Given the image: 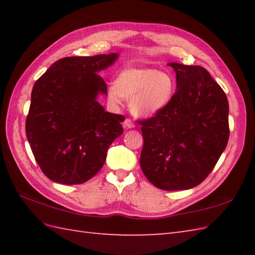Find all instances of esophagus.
I'll use <instances>...</instances> for the list:
<instances>
[{"instance_id": "34e87169", "label": "esophagus", "mask_w": 255, "mask_h": 255, "mask_svg": "<svg viewBox=\"0 0 255 255\" xmlns=\"http://www.w3.org/2000/svg\"><path fill=\"white\" fill-rule=\"evenodd\" d=\"M124 126L126 128H133L136 125H134V123L131 121L130 118H126L124 122Z\"/></svg>"}]
</instances>
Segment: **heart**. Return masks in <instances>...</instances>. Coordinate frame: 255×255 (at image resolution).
I'll return each instance as SVG.
<instances>
[{
  "label": "heart",
  "mask_w": 255,
  "mask_h": 255,
  "mask_svg": "<svg viewBox=\"0 0 255 255\" xmlns=\"http://www.w3.org/2000/svg\"><path fill=\"white\" fill-rule=\"evenodd\" d=\"M175 91L172 75L155 68H127L119 73L108 91V99L119 105L124 97L130 99V110L136 115L151 116L169 104Z\"/></svg>",
  "instance_id": "obj_1"
}]
</instances>
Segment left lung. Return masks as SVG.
I'll return each mask as SVG.
<instances>
[{
  "instance_id": "8db88e82",
  "label": "left lung",
  "mask_w": 255,
  "mask_h": 255,
  "mask_svg": "<svg viewBox=\"0 0 255 255\" xmlns=\"http://www.w3.org/2000/svg\"><path fill=\"white\" fill-rule=\"evenodd\" d=\"M176 92L163 110L141 119L140 166L164 191L197 186L217 163L229 139V104L220 85L200 66L169 63Z\"/></svg>"
}]
</instances>
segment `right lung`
Here are the masks:
<instances>
[{"instance_id":"add662e5","label":"right lung","mask_w":255,"mask_h":255,"mask_svg":"<svg viewBox=\"0 0 255 255\" xmlns=\"http://www.w3.org/2000/svg\"><path fill=\"white\" fill-rule=\"evenodd\" d=\"M116 58V53L62 58L34 84L26 136L49 180L67 185L91 180L124 132L125 117L105 112L96 101L99 93L107 94L105 81L96 72Z\"/></svg>"}]
</instances>
